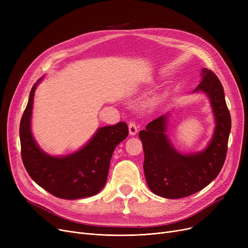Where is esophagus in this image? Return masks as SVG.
<instances>
[{"label":"esophagus","mask_w":248,"mask_h":248,"mask_svg":"<svg viewBox=\"0 0 248 248\" xmlns=\"http://www.w3.org/2000/svg\"><path fill=\"white\" fill-rule=\"evenodd\" d=\"M128 133H129V136H136L137 135L138 126L136 125L135 123L131 122L128 124Z\"/></svg>","instance_id":"34e87169"}]
</instances>
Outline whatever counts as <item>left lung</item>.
<instances>
[{"mask_svg":"<svg viewBox=\"0 0 248 248\" xmlns=\"http://www.w3.org/2000/svg\"><path fill=\"white\" fill-rule=\"evenodd\" d=\"M192 93L208 97L214 116L213 135L201 151L182 153L175 148L169 137L170 111L139 133L147 184L154 194L168 199L188 197L204 189L218 176L226 157L231 117L222 84L211 70L202 68L201 82Z\"/></svg>","mask_w":248,"mask_h":248,"instance_id":"8db88e82","label":"left lung"}]
</instances>
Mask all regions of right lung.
I'll return each instance as SVG.
<instances>
[{
  "mask_svg": "<svg viewBox=\"0 0 248 248\" xmlns=\"http://www.w3.org/2000/svg\"><path fill=\"white\" fill-rule=\"evenodd\" d=\"M43 78H39L32 87L20 123L21 154L26 171L36 184L55 197L75 200L94 196L107 183L112 153L127 137L128 127L124 122L101 126L77 151L64 155L48 154L39 147L32 134L35 90Z\"/></svg>",
  "mask_w": 248,
  "mask_h": 248,
  "instance_id": "right-lung-1",
  "label": "right lung"
}]
</instances>
